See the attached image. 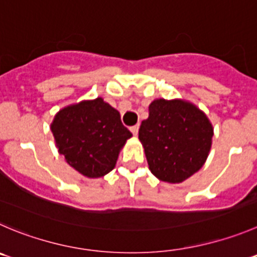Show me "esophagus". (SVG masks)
<instances>
[{
  "label": "esophagus",
  "instance_id": "34e87169",
  "mask_svg": "<svg viewBox=\"0 0 257 257\" xmlns=\"http://www.w3.org/2000/svg\"><path fill=\"white\" fill-rule=\"evenodd\" d=\"M131 133L134 134V136H138V133H139V124H135V126H131L130 127Z\"/></svg>",
  "mask_w": 257,
  "mask_h": 257
}]
</instances>
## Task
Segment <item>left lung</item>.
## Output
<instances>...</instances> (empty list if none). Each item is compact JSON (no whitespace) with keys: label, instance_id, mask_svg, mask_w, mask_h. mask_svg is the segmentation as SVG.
<instances>
[{"label":"left lung","instance_id":"8db88e82","mask_svg":"<svg viewBox=\"0 0 257 257\" xmlns=\"http://www.w3.org/2000/svg\"><path fill=\"white\" fill-rule=\"evenodd\" d=\"M212 138L213 127L206 113L184 99L151 102L139 130L149 169L167 183L184 182L203 167Z\"/></svg>","mask_w":257,"mask_h":257}]
</instances>
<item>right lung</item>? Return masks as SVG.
Here are the masks:
<instances>
[{
	"instance_id": "1",
	"label": "right lung",
	"mask_w": 257,
	"mask_h": 257,
	"mask_svg": "<svg viewBox=\"0 0 257 257\" xmlns=\"http://www.w3.org/2000/svg\"><path fill=\"white\" fill-rule=\"evenodd\" d=\"M50 128L58 151L70 167L87 178L108 174L121 149L133 136L122 124L119 112L101 97L62 108Z\"/></svg>"
}]
</instances>
